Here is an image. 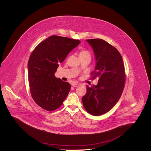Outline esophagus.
Returning <instances> with one entry per match:
<instances>
[{
    "label": "esophagus",
    "instance_id": "1",
    "mask_svg": "<svg viewBox=\"0 0 151 151\" xmlns=\"http://www.w3.org/2000/svg\"><path fill=\"white\" fill-rule=\"evenodd\" d=\"M80 84H78V83H73L72 84V86L73 87H74V88H75V87H77V86H80Z\"/></svg>",
    "mask_w": 151,
    "mask_h": 151
}]
</instances>
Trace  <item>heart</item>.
<instances>
[{"label":"heart","mask_w":151,"mask_h":151,"mask_svg":"<svg viewBox=\"0 0 151 151\" xmlns=\"http://www.w3.org/2000/svg\"><path fill=\"white\" fill-rule=\"evenodd\" d=\"M89 55L91 56V54L89 51H88L86 50H82L80 52V57H84V56H87Z\"/></svg>","instance_id":"obj_1"}]
</instances>
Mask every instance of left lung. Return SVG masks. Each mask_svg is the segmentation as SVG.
Returning <instances> with one entry per match:
<instances>
[{"label": "left lung", "mask_w": 151, "mask_h": 151, "mask_svg": "<svg viewBox=\"0 0 151 151\" xmlns=\"http://www.w3.org/2000/svg\"><path fill=\"white\" fill-rule=\"evenodd\" d=\"M93 49L96 65L92 79L98 78L96 86H86L82 97L83 106L91 115L98 116L110 110L119 100L126 81L122 56L111 45L102 39L86 40Z\"/></svg>", "instance_id": "obj_1"}]
</instances>
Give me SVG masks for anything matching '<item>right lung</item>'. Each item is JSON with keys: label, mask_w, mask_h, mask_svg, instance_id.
<instances>
[{"label": "right lung", "mask_w": 151, "mask_h": 151, "mask_svg": "<svg viewBox=\"0 0 151 151\" xmlns=\"http://www.w3.org/2000/svg\"><path fill=\"white\" fill-rule=\"evenodd\" d=\"M80 43L78 40L51 36L32 52L28 63L30 94L36 104L45 110L58 109L69 93L70 84L57 78L54 73L59 64Z\"/></svg>", "instance_id": "obj_1"}]
</instances>
